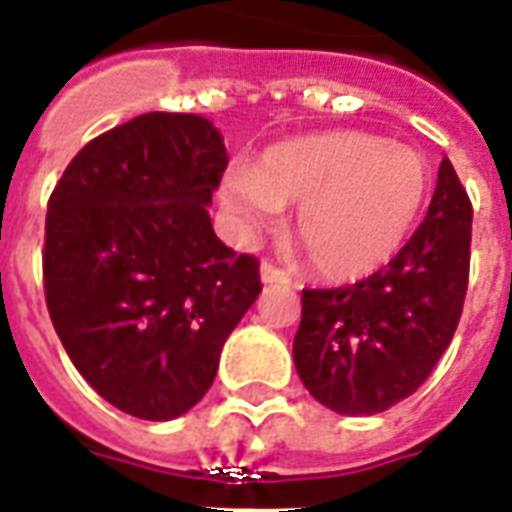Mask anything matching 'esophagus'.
Listing matches in <instances>:
<instances>
[{"label":"esophagus","instance_id":"obj_1","mask_svg":"<svg viewBox=\"0 0 512 512\" xmlns=\"http://www.w3.org/2000/svg\"><path fill=\"white\" fill-rule=\"evenodd\" d=\"M260 280L266 282V285H288L291 277H288V271H282L277 263L263 260V263H260Z\"/></svg>","mask_w":512,"mask_h":512}]
</instances>
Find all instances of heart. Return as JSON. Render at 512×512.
<instances>
[{"instance_id":"obj_1","label":"heart","mask_w":512,"mask_h":512,"mask_svg":"<svg viewBox=\"0 0 512 512\" xmlns=\"http://www.w3.org/2000/svg\"><path fill=\"white\" fill-rule=\"evenodd\" d=\"M430 163L371 132L335 130L268 146L224 180V207L246 232L296 207L293 238L321 277L360 280L405 246L430 196Z\"/></svg>"}]
</instances>
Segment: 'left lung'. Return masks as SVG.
<instances>
[{
	"label": "left lung",
	"instance_id": "8db88e82",
	"mask_svg": "<svg viewBox=\"0 0 512 512\" xmlns=\"http://www.w3.org/2000/svg\"><path fill=\"white\" fill-rule=\"evenodd\" d=\"M471 199L443 160L430 210L388 266L341 288H305L293 363L341 416H374L418 391L452 343L471 263Z\"/></svg>",
	"mask_w": 512,
	"mask_h": 512
}]
</instances>
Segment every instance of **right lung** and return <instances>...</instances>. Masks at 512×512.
Wrapping results in <instances>:
<instances>
[{"mask_svg":"<svg viewBox=\"0 0 512 512\" xmlns=\"http://www.w3.org/2000/svg\"><path fill=\"white\" fill-rule=\"evenodd\" d=\"M227 160L202 116L144 113L82 146L49 196L44 293L57 338L130 416L188 413L263 291L257 257L210 224Z\"/></svg>","mask_w":512,"mask_h":512,"instance_id":"right-lung-1","label":"right lung"}]
</instances>
